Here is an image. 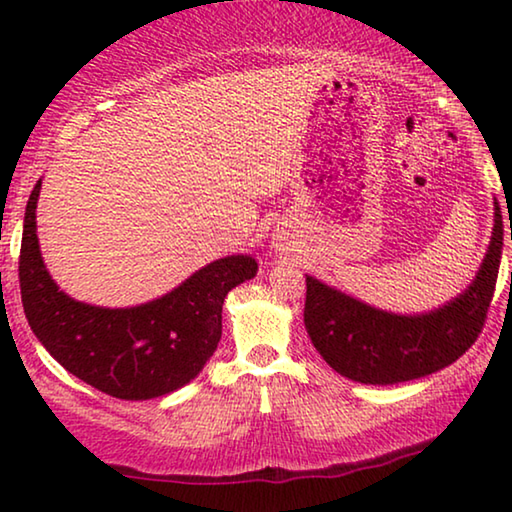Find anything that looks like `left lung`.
<instances>
[{"label":"left lung","mask_w":512,"mask_h":512,"mask_svg":"<svg viewBox=\"0 0 512 512\" xmlns=\"http://www.w3.org/2000/svg\"><path fill=\"white\" fill-rule=\"evenodd\" d=\"M501 248L504 221L495 201V228L472 284L447 305L424 314L377 309L307 275L309 339L329 368L359 384L388 386L443 370L463 357L481 334L495 293Z\"/></svg>","instance_id":"obj_1"}]
</instances>
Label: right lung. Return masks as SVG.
Returning <instances> with one entry per match:
<instances>
[{"mask_svg": "<svg viewBox=\"0 0 512 512\" xmlns=\"http://www.w3.org/2000/svg\"><path fill=\"white\" fill-rule=\"evenodd\" d=\"M42 178L24 212L20 250L22 305L38 341L60 366L119 400H153L189 384L221 341L230 289L257 275L250 255H228L183 284L135 307H97L69 298L51 280L38 244Z\"/></svg>", "mask_w": 512, "mask_h": 512, "instance_id": "right-lung-1", "label": "right lung"}]
</instances>
